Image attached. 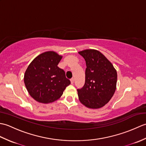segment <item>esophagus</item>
Masks as SVG:
<instances>
[{"label": "esophagus", "mask_w": 146, "mask_h": 146, "mask_svg": "<svg viewBox=\"0 0 146 146\" xmlns=\"http://www.w3.org/2000/svg\"><path fill=\"white\" fill-rule=\"evenodd\" d=\"M70 82H71V84H73V83H74V78H71V80H70Z\"/></svg>", "instance_id": "34e87169"}]
</instances>
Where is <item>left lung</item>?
<instances>
[{"instance_id":"8db88e82","label":"left lung","mask_w":146,"mask_h":146,"mask_svg":"<svg viewBox=\"0 0 146 146\" xmlns=\"http://www.w3.org/2000/svg\"><path fill=\"white\" fill-rule=\"evenodd\" d=\"M78 53L86 61L85 83L77 89L80 102L90 108L106 105L116 90L117 73L111 62L96 49H85Z\"/></svg>"}]
</instances>
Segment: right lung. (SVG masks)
I'll use <instances>...</instances> for the list:
<instances>
[{
    "label": "right lung",
    "mask_w": 146,
    "mask_h": 146,
    "mask_svg": "<svg viewBox=\"0 0 146 146\" xmlns=\"http://www.w3.org/2000/svg\"><path fill=\"white\" fill-rule=\"evenodd\" d=\"M61 55L53 51L39 54L25 71L24 84L29 95L37 102L52 103L58 100L70 81L63 70L58 66Z\"/></svg>",
    "instance_id": "right-lung-1"
}]
</instances>
